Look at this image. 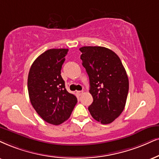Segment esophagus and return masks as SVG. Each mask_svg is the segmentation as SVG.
I'll return each instance as SVG.
<instances>
[{"label":"esophagus","mask_w":159,"mask_h":159,"mask_svg":"<svg viewBox=\"0 0 159 159\" xmlns=\"http://www.w3.org/2000/svg\"><path fill=\"white\" fill-rule=\"evenodd\" d=\"M76 93H77L78 96H81L82 94H83V91H76Z\"/></svg>","instance_id":"obj_1"}]
</instances>
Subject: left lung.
Instances as JSON below:
<instances>
[{
	"instance_id": "8db88e82",
	"label": "left lung",
	"mask_w": 159,
	"mask_h": 159,
	"mask_svg": "<svg viewBox=\"0 0 159 159\" xmlns=\"http://www.w3.org/2000/svg\"><path fill=\"white\" fill-rule=\"evenodd\" d=\"M80 59L89 76L93 102L89 111L102 124L113 122L125 108L129 80L121 60L113 51L101 46H83Z\"/></svg>"
}]
</instances>
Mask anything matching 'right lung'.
<instances>
[{
  "mask_svg": "<svg viewBox=\"0 0 159 159\" xmlns=\"http://www.w3.org/2000/svg\"><path fill=\"white\" fill-rule=\"evenodd\" d=\"M68 49L52 48L40 54L28 76L29 99L38 114L49 124L58 125L71 114L77 99L66 89L62 66Z\"/></svg>",
  "mask_w": 159,
  "mask_h": 159,
  "instance_id": "add662e5",
  "label": "right lung"
}]
</instances>
